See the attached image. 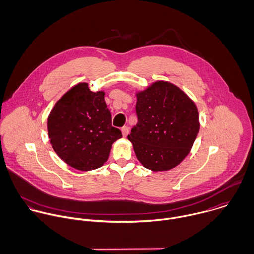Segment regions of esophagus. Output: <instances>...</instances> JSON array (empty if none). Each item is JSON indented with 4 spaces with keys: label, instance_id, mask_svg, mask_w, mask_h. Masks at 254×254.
Masks as SVG:
<instances>
[{
    "label": "esophagus",
    "instance_id": "obj_1",
    "mask_svg": "<svg viewBox=\"0 0 254 254\" xmlns=\"http://www.w3.org/2000/svg\"><path fill=\"white\" fill-rule=\"evenodd\" d=\"M122 132H123V135L126 137L128 134V132H129V128L127 126H125V127H122Z\"/></svg>",
    "mask_w": 254,
    "mask_h": 254
}]
</instances>
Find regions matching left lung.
Segmentation results:
<instances>
[{"label":"left lung","instance_id":"8db88e82","mask_svg":"<svg viewBox=\"0 0 254 254\" xmlns=\"http://www.w3.org/2000/svg\"><path fill=\"white\" fill-rule=\"evenodd\" d=\"M137 124L127 135L139 162L167 171L189 154L200 129L195 103L177 86L157 81L136 93Z\"/></svg>","mask_w":254,"mask_h":254}]
</instances>
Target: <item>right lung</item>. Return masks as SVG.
Masks as SVG:
<instances>
[{"label": "right lung", "instance_id": "right-lung-1", "mask_svg": "<svg viewBox=\"0 0 254 254\" xmlns=\"http://www.w3.org/2000/svg\"><path fill=\"white\" fill-rule=\"evenodd\" d=\"M50 143L69 166L89 171L104 165L112 144L123 136L112 126L103 91L92 92L79 83L55 104L47 119Z\"/></svg>", "mask_w": 254, "mask_h": 254}]
</instances>
